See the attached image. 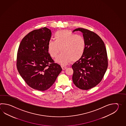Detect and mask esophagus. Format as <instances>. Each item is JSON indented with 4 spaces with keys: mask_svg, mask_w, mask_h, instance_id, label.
<instances>
[{
    "mask_svg": "<svg viewBox=\"0 0 126 126\" xmlns=\"http://www.w3.org/2000/svg\"><path fill=\"white\" fill-rule=\"evenodd\" d=\"M61 67H62V69L63 70L66 69L67 68V67H65V66H61Z\"/></svg>",
    "mask_w": 126,
    "mask_h": 126,
    "instance_id": "1",
    "label": "esophagus"
}]
</instances>
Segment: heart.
Segmentation results:
<instances>
[{"mask_svg":"<svg viewBox=\"0 0 126 126\" xmlns=\"http://www.w3.org/2000/svg\"><path fill=\"white\" fill-rule=\"evenodd\" d=\"M54 39L55 40L48 41V51L53 58H56L60 51L62 52L56 59L59 63L65 65L72 60L77 61L84 54L86 41L83 36L68 30H61L55 32Z\"/></svg>","mask_w":126,"mask_h":126,"instance_id":"1","label":"heart"}]
</instances>
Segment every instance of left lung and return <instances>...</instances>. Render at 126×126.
<instances>
[{"instance_id": "left-lung-1", "label": "left lung", "mask_w": 126, "mask_h": 126, "mask_svg": "<svg viewBox=\"0 0 126 126\" xmlns=\"http://www.w3.org/2000/svg\"><path fill=\"white\" fill-rule=\"evenodd\" d=\"M86 41L85 52L80 59L72 65V80L77 87L87 90L101 81L108 66L107 51L101 38L89 30L79 28Z\"/></svg>"}]
</instances>
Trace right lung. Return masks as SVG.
<instances>
[{
    "mask_svg": "<svg viewBox=\"0 0 126 126\" xmlns=\"http://www.w3.org/2000/svg\"><path fill=\"white\" fill-rule=\"evenodd\" d=\"M51 34L46 27L32 31L22 39L17 53L20 75L30 87L40 91L49 88L62 70L48 51Z\"/></svg>",
    "mask_w": 126,
    "mask_h": 126,
    "instance_id": "add662e5",
    "label": "right lung"
}]
</instances>
